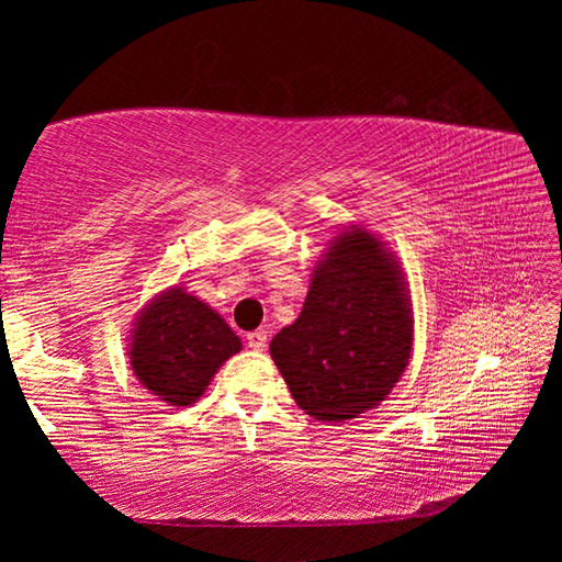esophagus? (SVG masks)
<instances>
[{
  "label": "esophagus",
  "instance_id": "esophagus-1",
  "mask_svg": "<svg viewBox=\"0 0 562 562\" xmlns=\"http://www.w3.org/2000/svg\"><path fill=\"white\" fill-rule=\"evenodd\" d=\"M247 347L255 349V351H262L265 347H268V331L265 329H255L247 335Z\"/></svg>",
  "mask_w": 562,
  "mask_h": 562
}]
</instances>
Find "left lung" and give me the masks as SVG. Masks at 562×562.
I'll return each mask as SVG.
<instances>
[{
	"label": "left lung",
	"mask_w": 562,
	"mask_h": 562,
	"mask_svg": "<svg viewBox=\"0 0 562 562\" xmlns=\"http://www.w3.org/2000/svg\"><path fill=\"white\" fill-rule=\"evenodd\" d=\"M414 315L396 255L361 225L329 240L300 317L270 355L304 414L349 422L392 394L412 359Z\"/></svg>",
	"instance_id": "obj_1"
}]
</instances>
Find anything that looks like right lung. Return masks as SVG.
<instances>
[{
    "instance_id": "obj_1",
    "label": "right lung",
    "mask_w": 562,
    "mask_h": 562,
    "mask_svg": "<svg viewBox=\"0 0 562 562\" xmlns=\"http://www.w3.org/2000/svg\"><path fill=\"white\" fill-rule=\"evenodd\" d=\"M240 349V337L211 304L186 288H168L133 322L128 361L138 382L158 402L190 406Z\"/></svg>"
}]
</instances>
